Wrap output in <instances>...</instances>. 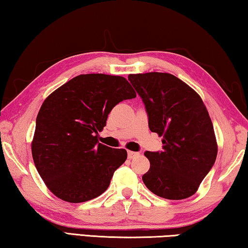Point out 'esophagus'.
<instances>
[{
    "label": "esophagus",
    "instance_id": "1",
    "mask_svg": "<svg viewBox=\"0 0 248 248\" xmlns=\"http://www.w3.org/2000/svg\"><path fill=\"white\" fill-rule=\"evenodd\" d=\"M137 155H139V153H137V152H132V151H128V152H127V156H128L129 159L135 158Z\"/></svg>",
    "mask_w": 248,
    "mask_h": 248
}]
</instances>
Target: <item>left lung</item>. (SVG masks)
<instances>
[{
	"label": "left lung",
	"mask_w": 248,
	"mask_h": 248,
	"mask_svg": "<svg viewBox=\"0 0 248 248\" xmlns=\"http://www.w3.org/2000/svg\"><path fill=\"white\" fill-rule=\"evenodd\" d=\"M145 105L148 127L163 136V151L145 152L151 167L142 180L155 195L184 200L196 193L214 165L217 144L203 101L172 74H129Z\"/></svg>",
	"instance_id": "8db88e82"
}]
</instances>
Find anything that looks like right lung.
Segmentation results:
<instances>
[{
    "mask_svg": "<svg viewBox=\"0 0 248 248\" xmlns=\"http://www.w3.org/2000/svg\"><path fill=\"white\" fill-rule=\"evenodd\" d=\"M136 97L122 76L82 74L43 102L32 142L35 167L48 189L70 203L105 192L127 158L123 148L98 143V133L116 104Z\"/></svg>",
    "mask_w": 248,
    "mask_h": 248,
    "instance_id": "obj_1",
    "label": "right lung"
}]
</instances>
